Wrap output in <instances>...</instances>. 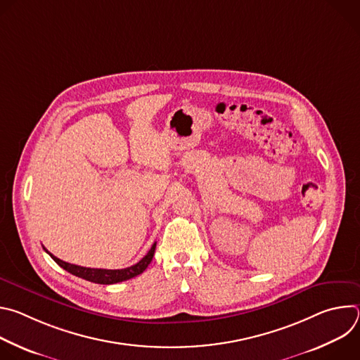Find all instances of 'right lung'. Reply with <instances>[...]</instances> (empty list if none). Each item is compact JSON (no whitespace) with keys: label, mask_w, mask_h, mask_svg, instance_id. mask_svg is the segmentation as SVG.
Masks as SVG:
<instances>
[{"label":"right lung","mask_w":360,"mask_h":360,"mask_svg":"<svg viewBox=\"0 0 360 360\" xmlns=\"http://www.w3.org/2000/svg\"><path fill=\"white\" fill-rule=\"evenodd\" d=\"M155 248H157V243H153L152 248L149 249V252L143 256V258L138 264H135L129 268H125V269H94V268L78 266V265H72V264H68V262H64V261L58 259L57 256H54L53 253H49L45 248L44 249L51 256V258H53L67 272H70V274H72L78 278H82L85 281L94 282V283L112 285V283L128 281L131 278H135V276L141 275L148 268V265L150 264V261L153 258V253H155Z\"/></svg>","instance_id":"1"}]
</instances>
